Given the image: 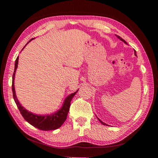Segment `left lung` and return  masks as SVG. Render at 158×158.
<instances>
[{
	"instance_id": "1",
	"label": "left lung",
	"mask_w": 158,
	"mask_h": 158,
	"mask_svg": "<svg viewBox=\"0 0 158 158\" xmlns=\"http://www.w3.org/2000/svg\"><path fill=\"white\" fill-rule=\"evenodd\" d=\"M118 37V39H120V40H121V41H123V42H125V43H127V42H125V40H124L123 39V38H121V37H120V36H118V35H116ZM135 55H136V51H135ZM136 56H137V55H136ZM98 120H99V121H100V122H101V123L102 124V125H106V124H105V123H103L102 121H100V119H99L98 118Z\"/></svg>"
}]
</instances>
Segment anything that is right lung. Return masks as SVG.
Returning <instances> with one entry per match:
<instances>
[{"label":"right lung","instance_id":"obj_1","mask_svg":"<svg viewBox=\"0 0 158 158\" xmlns=\"http://www.w3.org/2000/svg\"><path fill=\"white\" fill-rule=\"evenodd\" d=\"M33 39H31V40ZM18 59H19V57H17V59L15 60V71L12 76V93H13V98H14L16 105H17L21 114L22 115L23 118H24L26 121L28 123H30L31 125H33V126H34L35 127L38 128L39 130L47 131V130H54L58 129V128L61 127V125H62L64 123V122L66 121L67 116H68V112L69 110V107H70L71 100L74 96V95L76 94L77 92L78 91V90H77L75 93H72V94L69 95L68 97L65 99V102H64L62 107H61L60 109H59V111L56 112L55 114H53L51 115H47V116H40V115H35L33 113H31L30 111H28L20 105L17 98V96L15 95L14 81H15V72H16V69L17 68Z\"/></svg>","mask_w":158,"mask_h":158}]
</instances>
